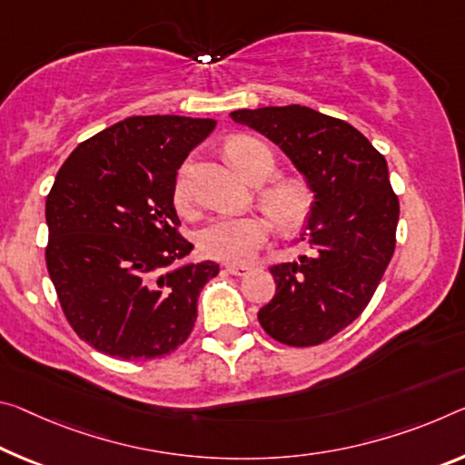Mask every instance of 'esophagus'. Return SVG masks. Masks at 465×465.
I'll return each mask as SVG.
<instances>
[{
    "instance_id": "34e87169",
    "label": "esophagus",
    "mask_w": 465,
    "mask_h": 465,
    "mask_svg": "<svg viewBox=\"0 0 465 465\" xmlns=\"http://www.w3.org/2000/svg\"><path fill=\"white\" fill-rule=\"evenodd\" d=\"M225 271L230 272V275H235V277H244L246 272H250V267H246V264H227Z\"/></svg>"
}]
</instances>
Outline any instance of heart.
<instances>
[{"mask_svg": "<svg viewBox=\"0 0 465 465\" xmlns=\"http://www.w3.org/2000/svg\"><path fill=\"white\" fill-rule=\"evenodd\" d=\"M227 154H230L232 163L238 167V172L252 183L267 180L272 173V167H275L271 151L254 138H232L227 143ZM175 201L180 204L186 201L183 180L175 186ZM261 203L277 225L293 227L308 213L311 194L302 182L282 180L262 190ZM267 221L259 215H225L204 223L196 233V242L201 252L209 259L221 262H248L256 254V250L262 246V242L267 240Z\"/></svg>", "mask_w": 465, "mask_h": 465, "instance_id": "b5f03b06", "label": "heart"}]
</instances>
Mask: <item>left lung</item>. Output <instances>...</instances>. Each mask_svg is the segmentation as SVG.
Returning a JSON list of instances; mask_svg holds the SVG:
<instances>
[{
	"label": "left lung",
	"instance_id": "1",
	"mask_svg": "<svg viewBox=\"0 0 465 465\" xmlns=\"http://www.w3.org/2000/svg\"><path fill=\"white\" fill-rule=\"evenodd\" d=\"M230 117L275 143L314 194L300 238L311 252L271 267L277 290L259 322L285 345H319L362 314L393 256L400 201L387 161L351 124L304 105Z\"/></svg>",
	"mask_w": 465,
	"mask_h": 465
}]
</instances>
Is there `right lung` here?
<instances>
[{
    "instance_id": "1",
    "label": "right lung",
    "mask_w": 465,
    "mask_h": 465,
    "mask_svg": "<svg viewBox=\"0 0 465 465\" xmlns=\"http://www.w3.org/2000/svg\"><path fill=\"white\" fill-rule=\"evenodd\" d=\"M215 120L134 115L80 143L45 203L47 271L72 329L122 360L186 341L213 261L188 262L175 232V175Z\"/></svg>"
}]
</instances>
